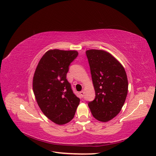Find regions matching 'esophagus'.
<instances>
[{
  "instance_id": "esophagus-1",
  "label": "esophagus",
  "mask_w": 156,
  "mask_h": 156,
  "mask_svg": "<svg viewBox=\"0 0 156 156\" xmlns=\"http://www.w3.org/2000/svg\"><path fill=\"white\" fill-rule=\"evenodd\" d=\"M80 95L82 96V97H83L84 94V90H82V91L80 92Z\"/></svg>"
}]
</instances>
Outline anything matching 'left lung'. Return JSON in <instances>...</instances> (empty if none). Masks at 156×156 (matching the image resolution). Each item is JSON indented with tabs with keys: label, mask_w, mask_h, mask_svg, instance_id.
<instances>
[{
	"label": "left lung",
	"mask_w": 156,
	"mask_h": 156,
	"mask_svg": "<svg viewBox=\"0 0 156 156\" xmlns=\"http://www.w3.org/2000/svg\"><path fill=\"white\" fill-rule=\"evenodd\" d=\"M93 83L95 98L88 102L93 117L101 122L115 118L123 106L128 80L123 66L113 55L102 49L86 51Z\"/></svg>",
	"instance_id": "1"
}]
</instances>
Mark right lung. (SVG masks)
<instances>
[{
	"label": "right lung",
	"instance_id": "1",
	"mask_svg": "<svg viewBox=\"0 0 156 156\" xmlns=\"http://www.w3.org/2000/svg\"><path fill=\"white\" fill-rule=\"evenodd\" d=\"M76 50L49 49L39 60L33 78V90L39 107L54 123L62 125L74 118L80 99L66 79Z\"/></svg>",
	"mask_w": 156,
	"mask_h": 156
}]
</instances>
